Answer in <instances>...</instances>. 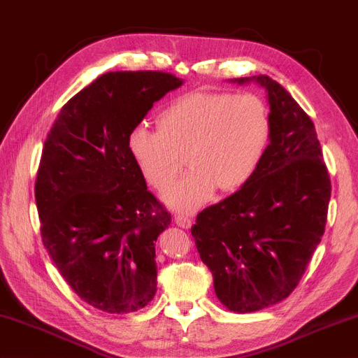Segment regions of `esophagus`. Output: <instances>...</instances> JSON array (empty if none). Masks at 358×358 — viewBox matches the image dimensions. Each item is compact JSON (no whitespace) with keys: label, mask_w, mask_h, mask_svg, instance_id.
I'll use <instances>...</instances> for the list:
<instances>
[{"label":"esophagus","mask_w":358,"mask_h":358,"mask_svg":"<svg viewBox=\"0 0 358 358\" xmlns=\"http://www.w3.org/2000/svg\"><path fill=\"white\" fill-rule=\"evenodd\" d=\"M176 224L181 229H190L192 227V220L186 217V215L178 213V215H176Z\"/></svg>","instance_id":"1"}]
</instances>
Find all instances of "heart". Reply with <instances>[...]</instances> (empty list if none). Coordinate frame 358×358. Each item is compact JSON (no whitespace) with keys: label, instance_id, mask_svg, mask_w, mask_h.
<instances>
[{"label":"heart","instance_id":"obj_1","mask_svg":"<svg viewBox=\"0 0 358 358\" xmlns=\"http://www.w3.org/2000/svg\"><path fill=\"white\" fill-rule=\"evenodd\" d=\"M159 128L137 124L128 136L129 154L143 178L164 189L185 163L190 171L164 190L163 201L180 212L209 203L217 189L235 192L259 169L271 138L265 102L250 93L198 91L172 101Z\"/></svg>","mask_w":358,"mask_h":358}]
</instances>
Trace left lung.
Here are the masks:
<instances>
[{
	"label": "left lung",
	"mask_w": 358,
	"mask_h": 358,
	"mask_svg": "<svg viewBox=\"0 0 358 358\" xmlns=\"http://www.w3.org/2000/svg\"><path fill=\"white\" fill-rule=\"evenodd\" d=\"M229 82L265 90L270 145L255 177L198 213L190 231L220 302L244 314L299 284L325 231L331 181L314 123L284 87L265 74Z\"/></svg>",
	"instance_id": "obj_1"
}]
</instances>
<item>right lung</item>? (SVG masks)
I'll list each match as a JSON object with an SVG mask.
<instances>
[{
    "label": "right lung",
    "mask_w": 358,
    "mask_h": 358,
    "mask_svg": "<svg viewBox=\"0 0 358 358\" xmlns=\"http://www.w3.org/2000/svg\"><path fill=\"white\" fill-rule=\"evenodd\" d=\"M182 85L163 71H110L66 102L41 157L35 198L44 247L80 299L134 313L157 292L155 241L171 213L128 149L131 129Z\"/></svg>",
    "instance_id": "right-lung-1"
}]
</instances>
